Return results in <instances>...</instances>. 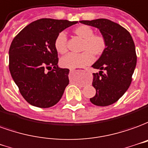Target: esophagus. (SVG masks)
<instances>
[{
	"instance_id": "obj_1",
	"label": "esophagus",
	"mask_w": 148,
	"mask_h": 148,
	"mask_svg": "<svg viewBox=\"0 0 148 148\" xmlns=\"http://www.w3.org/2000/svg\"><path fill=\"white\" fill-rule=\"evenodd\" d=\"M73 71H74L73 69H71V70H70V72H73Z\"/></svg>"
}]
</instances>
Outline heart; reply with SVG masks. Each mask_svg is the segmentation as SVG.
Listing matches in <instances>:
<instances>
[{"label": "heart", "mask_w": 148, "mask_h": 148, "mask_svg": "<svg viewBox=\"0 0 148 148\" xmlns=\"http://www.w3.org/2000/svg\"><path fill=\"white\" fill-rule=\"evenodd\" d=\"M73 32L84 39L81 53H69L60 59V64L67 69H76L89 65L94 60V55L101 56L106 49L105 38L99 34H94L93 29L88 25H79L73 29ZM67 36L64 32L57 34L54 40V47L60 54H64L67 48Z\"/></svg>", "instance_id": "1"}]
</instances>
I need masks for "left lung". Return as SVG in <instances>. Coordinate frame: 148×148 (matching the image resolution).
Wrapping results in <instances>:
<instances>
[{"instance_id":"obj_1","label":"left lung","mask_w":148,"mask_h":148,"mask_svg":"<svg viewBox=\"0 0 148 148\" xmlns=\"http://www.w3.org/2000/svg\"><path fill=\"white\" fill-rule=\"evenodd\" d=\"M79 22L97 28L105 38V51L92 66L100 71L93 73L96 93L90 101L96 106L111 105L126 92L132 83L137 61L133 39L126 29L108 19Z\"/></svg>"}]
</instances>
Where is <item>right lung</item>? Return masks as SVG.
Here are the masks:
<instances>
[{"label": "right lung", "mask_w": 148, "mask_h": 148, "mask_svg": "<svg viewBox=\"0 0 148 148\" xmlns=\"http://www.w3.org/2000/svg\"><path fill=\"white\" fill-rule=\"evenodd\" d=\"M76 23L40 19L25 27L12 40L9 71L22 96L31 105L47 108L61 99L69 84V69L58 67L54 40L58 33Z\"/></svg>", "instance_id": "add662e5"}]
</instances>
